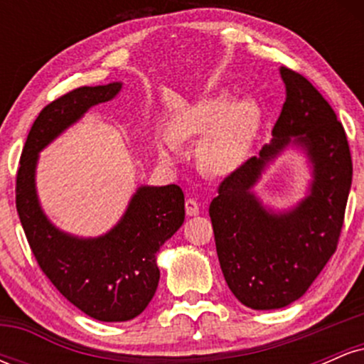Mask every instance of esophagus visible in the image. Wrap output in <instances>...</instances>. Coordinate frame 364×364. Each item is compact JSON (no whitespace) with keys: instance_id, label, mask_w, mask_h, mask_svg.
<instances>
[{"instance_id":"esophagus-1","label":"esophagus","mask_w":364,"mask_h":364,"mask_svg":"<svg viewBox=\"0 0 364 364\" xmlns=\"http://www.w3.org/2000/svg\"><path fill=\"white\" fill-rule=\"evenodd\" d=\"M185 210H186V215L188 217H195V215H198L200 207H198V203H196L193 198H188L186 202H185Z\"/></svg>"}]
</instances>
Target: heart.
Segmentation results:
<instances>
[{"label":"heart","mask_w":364,"mask_h":364,"mask_svg":"<svg viewBox=\"0 0 364 364\" xmlns=\"http://www.w3.org/2000/svg\"><path fill=\"white\" fill-rule=\"evenodd\" d=\"M262 127V107L255 99L232 101L228 92L203 95L174 116L156 139L157 156L174 166L181 159L183 141L200 136L196 164L208 176H228L248 157Z\"/></svg>","instance_id":"b5f03b06"}]
</instances>
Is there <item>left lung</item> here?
I'll return each mask as SVG.
<instances>
[{
    "mask_svg": "<svg viewBox=\"0 0 364 364\" xmlns=\"http://www.w3.org/2000/svg\"><path fill=\"white\" fill-rule=\"evenodd\" d=\"M286 102L260 156L220 183L208 214L220 269L237 301L279 310L310 289L336 253L353 179L349 144L330 104L303 75L281 66ZM287 148L307 157V195L274 211L254 193L261 174Z\"/></svg>",
    "mask_w": 364,
    "mask_h": 364,
    "instance_id": "left-lung-1",
    "label": "left lung"
}]
</instances>
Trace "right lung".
I'll return each mask as SVG.
<instances>
[{
  "label": "right lung",
  "mask_w": 364,
  "mask_h": 364,
  "mask_svg": "<svg viewBox=\"0 0 364 364\" xmlns=\"http://www.w3.org/2000/svg\"><path fill=\"white\" fill-rule=\"evenodd\" d=\"M121 89L123 82L80 87L48 104L28 132L16 173V212L37 263L70 303L99 321H128L149 306L161 277L157 252L185 223V195L178 185H141L109 231L82 237L46 215L36 171L51 141Z\"/></svg>",
  "instance_id": "right-lung-1"
}]
</instances>
